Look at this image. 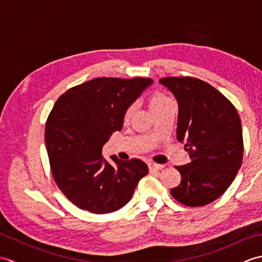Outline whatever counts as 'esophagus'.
<instances>
[{"mask_svg": "<svg viewBox=\"0 0 262 262\" xmlns=\"http://www.w3.org/2000/svg\"><path fill=\"white\" fill-rule=\"evenodd\" d=\"M164 168V165L162 164H158V163H148V169L151 172H154V171H159V170H162Z\"/></svg>", "mask_w": 262, "mask_h": 262, "instance_id": "esophagus-1", "label": "esophagus"}]
</instances>
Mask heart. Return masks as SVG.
Instances as JSON below:
<instances>
[{
  "mask_svg": "<svg viewBox=\"0 0 262 262\" xmlns=\"http://www.w3.org/2000/svg\"><path fill=\"white\" fill-rule=\"evenodd\" d=\"M170 102H172V100L162 93H154L148 98V107L154 115L159 113L161 109L164 108L165 105ZM134 111H135V105L133 104L128 105V107L124 110V113H122V121L124 122L129 121L133 114H134Z\"/></svg>",
  "mask_w": 262,
  "mask_h": 262,
  "instance_id": "1",
  "label": "heart"
}]
</instances>
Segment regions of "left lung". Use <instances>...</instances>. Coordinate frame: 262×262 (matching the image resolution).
Here are the masks:
<instances>
[{
    "instance_id": "obj_1",
    "label": "left lung",
    "mask_w": 262,
    "mask_h": 262,
    "mask_svg": "<svg viewBox=\"0 0 262 262\" xmlns=\"http://www.w3.org/2000/svg\"><path fill=\"white\" fill-rule=\"evenodd\" d=\"M160 82L179 104L177 138L190 157L188 164L176 166L181 182L170 192L185 206H205L226 191L241 168L240 117L229 99L203 80L169 76Z\"/></svg>"
}]
</instances>
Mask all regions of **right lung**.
Here are the masks:
<instances>
[{
	"mask_svg": "<svg viewBox=\"0 0 262 262\" xmlns=\"http://www.w3.org/2000/svg\"><path fill=\"white\" fill-rule=\"evenodd\" d=\"M152 83L148 77H98L69 89L49 114L45 142L55 182L76 207L107 214L129 202L148 172L138 159L102 157L110 135L122 128V113Z\"/></svg>",
	"mask_w": 262,
	"mask_h": 262,
	"instance_id": "add662e5",
	"label": "right lung"
}]
</instances>
